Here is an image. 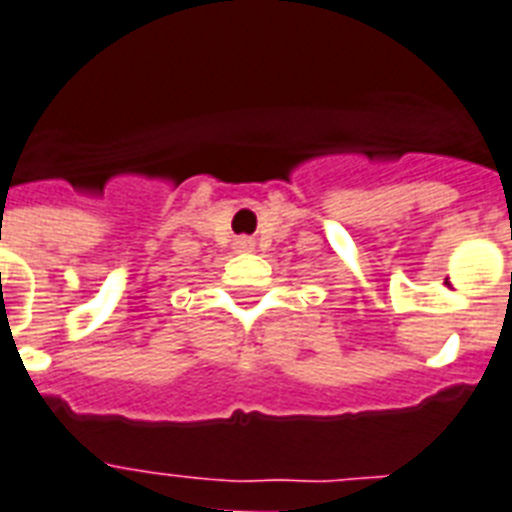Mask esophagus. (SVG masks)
Listing matches in <instances>:
<instances>
[{
	"label": "esophagus",
	"instance_id": "obj_1",
	"mask_svg": "<svg viewBox=\"0 0 512 512\" xmlns=\"http://www.w3.org/2000/svg\"><path fill=\"white\" fill-rule=\"evenodd\" d=\"M235 246H238V251H253V240L251 238H238V240H235Z\"/></svg>",
	"mask_w": 512,
	"mask_h": 512
}]
</instances>
